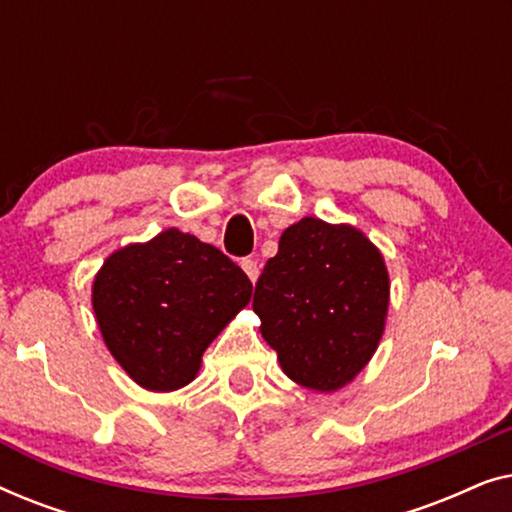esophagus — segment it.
Masks as SVG:
<instances>
[{
	"instance_id": "esophagus-1",
	"label": "esophagus",
	"mask_w": 512,
	"mask_h": 512,
	"mask_svg": "<svg viewBox=\"0 0 512 512\" xmlns=\"http://www.w3.org/2000/svg\"><path fill=\"white\" fill-rule=\"evenodd\" d=\"M242 270L247 272V277L251 279V284L256 282L258 272H261V270H258V263L254 261V258H244V261H242Z\"/></svg>"
}]
</instances>
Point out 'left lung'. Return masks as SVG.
Masks as SVG:
<instances>
[{
    "mask_svg": "<svg viewBox=\"0 0 512 512\" xmlns=\"http://www.w3.org/2000/svg\"><path fill=\"white\" fill-rule=\"evenodd\" d=\"M387 307L380 249L354 226L314 216L284 230L254 293L279 366L314 391H335L361 373L380 345Z\"/></svg>",
    "mask_w": 512,
    "mask_h": 512,
    "instance_id": "left-lung-1",
    "label": "left lung"
}]
</instances>
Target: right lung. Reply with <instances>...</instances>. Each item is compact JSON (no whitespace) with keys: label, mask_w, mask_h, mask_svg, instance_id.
<instances>
[{"label":"right lung","mask_w":512,"mask_h":512,"mask_svg":"<svg viewBox=\"0 0 512 512\" xmlns=\"http://www.w3.org/2000/svg\"><path fill=\"white\" fill-rule=\"evenodd\" d=\"M249 300L240 265L177 228L114 251L93 282V310L111 356L149 391L193 382L209 342Z\"/></svg>","instance_id":"obj_1"}]
</instances>
